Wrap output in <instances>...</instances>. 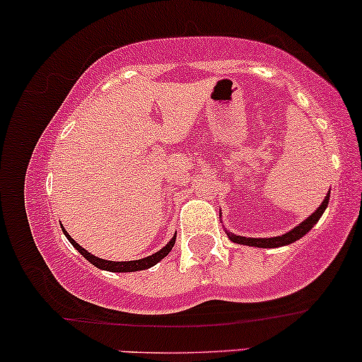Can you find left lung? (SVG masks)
<instances>
[{"instance_id":"1","label":"left lung","mask_w":362,"mask_h":362,"mask_svg":"<svg viewBox=\"0 0 362 362\" xmlns=\"http://www.w3.org/2000/svg\"><path fill=\"white\" fill-rule=\"evenodd\" d=\"M328 201H330V190H328V194L325 195V199H323V202L320 204V207H317V211H315L313 214H310L308 218L305 219V221H301L298 226H294L293 230H289L288 233L284 235H279V236H272V238H250V236H240V235H235L231 233V231L224 230L226 231L228 238L231 240L233 243H238V245H247V247H257V248H277V247H286V245H291L294 243L296 240H300L305 236L311 228L315 226V224L318 223V219L322 218V214L325 213L327 206H328ZM219 218H221V211H219Z\"/></svg>"}]
</instances>
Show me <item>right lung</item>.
<instances>
[{"label":"right lung","mask_w":362,"mask_h":362,"mask_svg":"<svg viewBox=\"0 0 362 362\" xmlns=\"http://www.w3.org/2000/svg\"><path fill=\"white\" fill-rule=\"evenodd\" d=\"M62 231H64L66 238L71 242V245L74 248H76L78 252L81 253L83 257H85L86 260L91 262V264L95 265V267L102 269V271H109V272H138V271H146V269L153 267V265H156L158 262L163 260L165 257L168 255L170 252H172L173 245H175V240H177V235L173 236L170 242L165 245L161 250H158L156 253H153V255H148L144 257V259H139V260H127V262H114V260H105V259H100V257H95L93 253H90L88 250H85V248L81 247V245H78L71 236L68 235V231L62 228Z\"/></svg>","instance_id":"1"}]
</instances>
